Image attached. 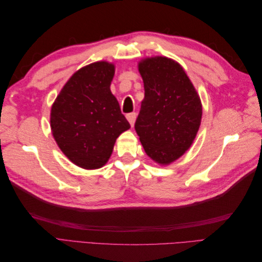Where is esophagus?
Here are the masks:
<instances>
[{
  "label": "esophagus",
  "instance_id": "esophagus-1",
  "mask_svg": "<svg viewBox=\"0 0 262 262\" xmlns=\"http://www.w3.org/2000/svg\"><path fill=\"white\" fill-rule=\"evenodd\" d=\"M126 119H128V121L130 122V124L133 125L134 121H136V119H137V114L136 113L128 114V115H126Z\"/></svg>",
  "mask_w": 262,
  "mask_h": 262
}]
</instances>
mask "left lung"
Instances as JSON below:
<instances>
[{"mask_svg": "<svg viewBox=\"0 0 262 262\" xmlns=\"http://www.w3.org/2000/svg\"><path fill=\"white\" fill-rule=\"evenodd\" d=\"M144 99L134 128L145 153L160 164L176 161L199 130L202 106L192 83L177 62L165 57L142 61Z\"/></svg>", "mask_w": 262, "mask_h": 262, "instance_id": "left-lung-1", "label": "left lung"}]
</instances>
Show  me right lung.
Returning a JSON list of instances; mask_svg holds the SVG:
<instances>
[{"label":"right lung","mask_w":262,"mask_h":262,"mask_svg":"<svg viewBox=\"0 0 262 262\" xmlns=\"http://www.w3.org/2000/svg\"><path fill=\"white\" fill-rule=\"evenodd\" d=\"M115 68L96 62L78 70L51 108L54 140L70 161L86 169L104 166L130 123L110 92Z\"/></svg>","instance_id":"right-lung-1"}]
</instances>
